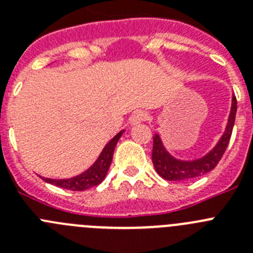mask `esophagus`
Here are the masks:
<instances>
[{
    "label": "esophagus",
    "mask_w": 253,
    "mask_h": 253,
    "mask_svg": "<svg viewBox=\"0 0 253 253\" xmlns=\"http://www.w3.org/2000/svg\"><path fill=\"white\" fill-rule=\"evenodd\" d=\"M146 120H147V113H144V111H135V113L130 116L129 124H130L131 126H134V125L140 124V123L146 122Z\"/></svg>",
    "instance_id": "34e87169"
}]
</instances>
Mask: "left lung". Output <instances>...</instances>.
Instances as JSON below:
<instances>
[{
	"instance_id": "1",
	"label": "left lung",
	"mask_w": 253,
	"mask_h": 253,
	"mask_svg": "<svg viewBox=\"0 0 253 253\" xmlns=\"http://www.w3.org/2000/svg\"><path fill=\"white\" fill-rule=\"evenodd\" d=\"M237 113L236 96H232L231 111L228 115L227 125L220 135L215 146L210 149L207 154L193 160H181L172 156L163 144V140L158 133L153 135V151H152V162L158 175L165 180L169 181H184L191 178L200 177L205 175L218 165L222 156L224 154L231 139L232 130H233L234 119Z\"/></svg>"
}]
</instances>
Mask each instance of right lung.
I'll use <instances>...</instances> for the list:
<instances>
[{
	"mask_svg": "<svg viewBox=\"0 0 253 253\" xmlns=\"http://www.w3.org/2000/svg\"><path fill=\"white\" fill-rule=\"evenodd\" d=\"M124 131L125 130L123 129V130H120L119 133L116 134L115 137L104 147V149L101 151L97 160L93 162L92 166L88 167L86 171L80 173V175L71 178H60V180H58V178L43 177V176H40V177L43 178L45 182H48V184L55 185V186L62 187V189L72 190V191H84V190L90 189V187L97 186L106 177V173L109 171L111 161H113V154L114 149L116 147V143L119 142Z\"/></svg>",
	"mask_w": 253,
	"mask_h": 253,
	"instance_id": "obj_1",
	"label": "right lung"
}]
</instances>
